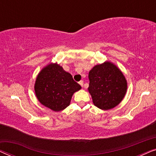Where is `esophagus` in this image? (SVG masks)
Segmentation results:
<instances>
[{"label":"esophagus","instance_id":"obj_1","mask_svg":"<svg viewBox=\"0 0 156 156\" xmlns=\"http://www.w3.org/2000/svg\"><path fill=\"white\" fill-rule=\"evenodd\" d=\"M79 84H80L81 85V86H82V87H83V85H84V82H83V81H82V80H81V81H80V82H79Z\"/></svg>","mask_w":156,"mask_h":156}]
</instances>
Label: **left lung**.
<instances>
[{"instance_id":"1","label":"left lung","mask_w":156,"mask_h":156,"mask_svg":"<svg viewBox=\"0 0 156 156\" xmlns=\"http://www.w3.org/2000/svg\"><path fill=\"white\" fill-rule=\"evenodd\" d=\"M88 91L94 105L108 110L119 105L127 91V81L114 63L106 61L97 65L89 72Z\"/></svg>"}]
</instances>
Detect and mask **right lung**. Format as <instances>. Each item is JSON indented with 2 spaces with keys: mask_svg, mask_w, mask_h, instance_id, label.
Returning <instances> with one entry per match:
<instances>
[{
  "mask_svg": "<svg viewBox=\"0 0 156 156\" xmlns=\"http://www.w3.org/2000/svg\"><path fill=\"white\" fill-rule=\"evenodd\" d=\"M34 88L40 104L54 112H60L69 105L72 95L82 87L62 66L52 62L40 70Z\"/></svg>",
  "mask_w": 156,
  "mask_h": 156,
  "instance_id": "1",
  "label": "right lung"
}]
</instances>
